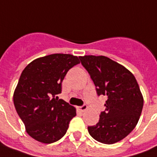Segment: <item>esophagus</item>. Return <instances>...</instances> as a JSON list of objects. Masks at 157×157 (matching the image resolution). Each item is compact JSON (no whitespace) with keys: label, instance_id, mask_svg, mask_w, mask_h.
<instances>
[{"label":"esophagus","instance_id":"obj_1","mask_svg":"<svg viewBox=\"0 0 157 157\" xmlns=\"http://www.w3.org/2000/svg\"><path fill=\"white\" fill-rule=\"evenodd\" d=\"M79 109H80V110H81V112H84V111H85V110H86V109H88V106L86 105H83L82 106H79Z\"/></svg>","mask_w":157,"mask_h":157}]
</instances>
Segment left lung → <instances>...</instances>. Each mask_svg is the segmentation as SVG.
Segmentation results:
<instances>
[{
  "label": "left lung",
  "instance_id": "1",
  "mask_svg": "<svg viewBox=\"0 0 157 157\" xmlns=\"http://www.w3.org/2000/svg\"><path fill=\"white\" fill-rule=\"evenodd\" d=\"M96 86L98 96L107 97L99 122L88 127L90 136L113 144L127 136L138 123L144 98L136 77L124 66L103 56L79 57Z\"/></svg>",
  "mask_w": 157,
  "mask_h": 157
}]
</instances>
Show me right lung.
<instances>
[{
  "instance_id": "right-lung-1",
  "label": "right lung",
  "mask_w": 157,
  "mask_h": 157,
  "mask_svg": "<svg viewBox=\"0 0 157 157\" xmlns=\"http://www.w3.org/2000/svg\"><path fill=\"white\" fill-rule=\"evenodd\" d=\"M80 63L77 56L52 54L30 62L13 93L17 113L30 137L43 144L60 140L76 114V108L57 99L67 71Z\"/></svg>"
}]
</instances>
